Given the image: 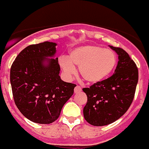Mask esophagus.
<instances>
[{"instance_id": "34e87169", "label": "esophagus", "mask_w": 149, "mask_h": 149, "mask_svg": "<svg viewBox=\"0 0 149 149\" xmlns=\"http://www.w3.org/2000/svg\"><path fill=\"white\" fill-rule=\"evenodd\" d=\"M81 91V88L79 85H77V86L74 88V93H79Z\"/></svg>"}]
</instances>
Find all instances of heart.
Returning a JSON list of instances; mask_svg holds the SVG:
<instances>
[{"label":"heart","instance_id":"1","mask_svg":"<svg viewBox=\"0 0 149 149\" xmlns=\"http://www.w3.org/2000/svg\"><path fill=\"white\" fill-rule=\"evenodd\" d=\"M117 58L109 49L98 46H83L73 50L68 58L61 57L59 64L68 77L74 75L79 67V74L88 83H97L106 78L115 68Z\"/></svg>","mask_w":149,"mask_h":149}]
</instances>
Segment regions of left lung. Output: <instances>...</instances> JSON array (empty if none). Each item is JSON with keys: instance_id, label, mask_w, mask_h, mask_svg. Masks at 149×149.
<instances>
[{"instance_id": "1", "label": "left lung", "mask_w": 149, "mask_h": 149, "mask_svg": "<svg viewBox=\"0 0 149 149\" xmlns=\"http://www.w3.org/2000/svg\"><path fill=\"white\" fill-rule=\"evenodd\" d=\"M110 47L118 55L115 73L82 89L88 97L84 119L94 126L107 125L122 117L132 103L139 81L138 68L128 53L121 47Z\"/></svg>"}]
</instances>
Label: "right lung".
Masks as SVG:
<instances>
[{"instance_id":"1","label":"right lung","mask_w":149,"mask_h":149,"mask_svg":"<svg viewBox=\"0 0 149 149\" xmlns=\"http://www.w3.org/2000/svg\"><path fill=\"white\" fill-rule=\"evenodd\" d=\"M56 45L49 41L29 45L10 68L14 103L24 117L35 123L51 124L58 119L76 86L61 79L58 58L46 59L54 55Z\"/></svg>"}]
</instances>
